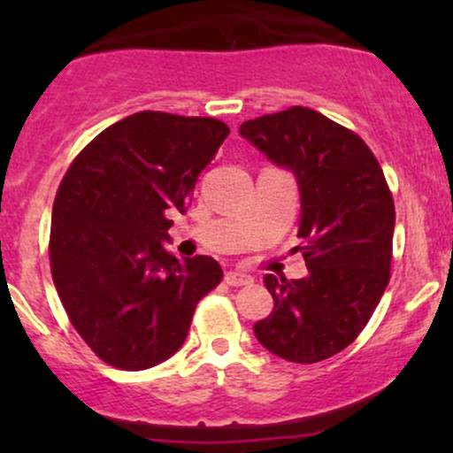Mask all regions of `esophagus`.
Returning <instances> with one entry per match:
<instances>
[{
  "label": "esophagus",
  "instance_id": "obj_1",
  "mask_svg": "<svg viewBox=\"0 0 453 453\" xmlns=\"http://www.w3.org/2000/svg\"><path fill=\"white\" fill-rule=\"evenodd\" d=\"M227 285H234V288H238V285H249L253 283V277L251 274L242 273V270H227L226 277H223Z\"/></svg>",
  "mask_w": 453,
  "mask_h": 453
}]
</instances>
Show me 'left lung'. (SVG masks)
<instances>
[{
	"label": "left lung",
	"mask_w": 453,
	"mask_h": 453,
	"mask_svg": "<svg viewBox=\"0 0 453 453\" xmlns=\"http://www.w3.org/2000/svg\"><path fill=\"white\" fill-rule=\"evenodd\" d=\"M238 134L294 174L309 268L264 277L274 309L253 332L283 360H326L356 341L388 288L396 212L386 176L360 136L311 108L264 114Z\"/></svg>",
	"instance_id": "left-lung-1"
}]
</instances>
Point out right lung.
<instances>
[{
    "label": "right lung",
    "instance_id": "obj_1",
    "mask_svg": "<svg viewBox=\"0 0 453 453\" xmlns=\"http://www.w3.org/2000/svg\"><path fill=\"white\" fill-rule=\"evenodd\" d=\"M227 134L217 119L144 111L104 129L67 168L50 219L53 283L111 366L144 371L174 356L221 280L217 259H179L164 242Z\"/></svg>",
    "mask_w": 453,
    "mask_h": 453
}]
</instances>
